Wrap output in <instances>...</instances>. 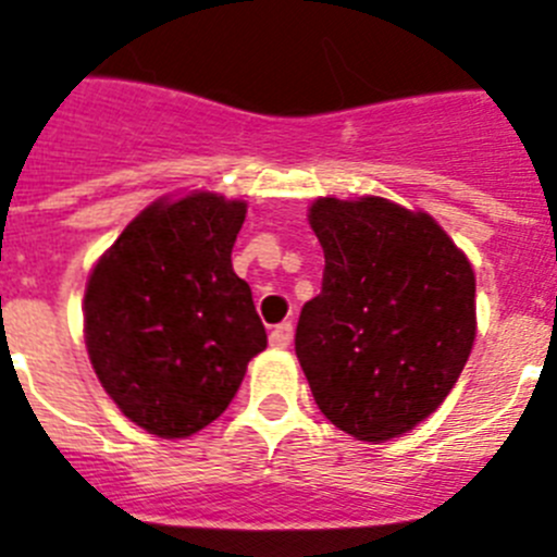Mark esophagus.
I'll return each instance as SVG.
<instances>
[{"label": "esophagus", "instance_id": "1", "mask_svg": "<svg viewBox=\"0 0 557 557\" xmlns=\"http://www.w3.org/2000/svg\"><path fill=\"white\" fill-rule=\"evenodd\" d=\"M293 343V323H282L270 332V346L273 348H287Z\"/></svg>", "mask_w": 557, "mask_h": 557}]
</instances>
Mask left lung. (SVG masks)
<instances>
[{"mask_svg":"<svg viewBox=\"0 0 557 557\" xmlns=\"http://www.w3.org/2000/svg\"><path fill=\"white\" fill-rule=\"evenodd\" d=\"M321 295L304 304L295 354L337 430L385 444L430 418L476 337L474 270L426 211L366 195L318 198Z\"/></svg>","mask_w":557,"mask_h":557,"instance_id":"left-lung-1","label":"left lung"}]
</instances>
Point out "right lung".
Returning a JSON list of instances; mask_svg holds the SVG:
<instances>
[{"label": "right lung", "mask_w": 557, "mask_h": 557, "mask_svg": "<svg viewBox=\"0 0 557 557\" xmlns=\"http://www.w3.org/2000/svg\"><path fill=\"white\" fill-rule=\"evenodd\" d=\"M245 211V200L203 189L156 200L88 275V359L113 405L150 435L209 426L268 346L248 282L231 268Z\"/></svg>", "instance_id": "add662e5"}]
</instances>
